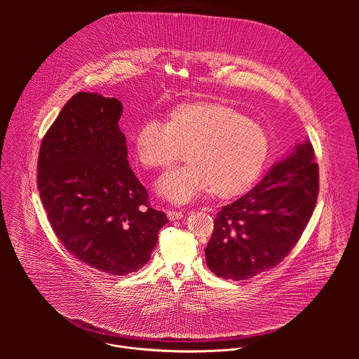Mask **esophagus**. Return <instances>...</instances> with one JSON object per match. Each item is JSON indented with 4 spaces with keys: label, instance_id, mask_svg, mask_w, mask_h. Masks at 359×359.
Returning a JSON list of instances; mask_svg holds the SVG:
<instances>
[{
    "label": "esophagus",
    "instance_id": "esophagus-1",
    "mask_svg": "<svg viewBox=\"0 0 359 359\" xmlns=\"http://www.w3.org/2000/svg\"><path fill=\"white\" fill-rule=\"evenodd\" d=\"M167 217H168V219L175 221V219H181L184 217V212L182 211H177V210H168L167 211Z\"/></svg>",
    "mask_w": 359,
    "mask_h": 359
}]
</instances>
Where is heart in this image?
Returning a JSON list of instances; mask_svg holds the SVG:
<instances>
[{
  "label": "heart",
  "mask_w": 359,
  "mask_h": 359,
  "mask_svg": "<svg viewBox=\"0 0 359 359\" xmlns=\"http://www.w3.org/2000/svg\"><path fill=\"white\" fill-rule=\"evenodd\" d=\"M135 156L147 168H164L182 151L188 164L161 175L157 194L185 205L211 191L221 198L245 194L256 184L269 154L265 128L238 110L215 103L184 104L168 123L151 118L134 138Z\"/></svg>",
  "instance_id": "obj_1"
}]
</instances>
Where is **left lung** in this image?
Listing matches in <instances>:
<instances>
[{"label":"left lung","instance_id":"1","mask_svg":"<svg viewBox=\"0 0 359 359\" xmlns=\"http://www.w3.org/2000/svg\"><path fill=\"white\" fill-rule=\"evenodd\" d=\"M309 141L297 144L250 192L214 219L205 262L217 276L245 280L276 266L302 238L318 199L319 171Z\"/></svg>","mask_w":359,"mask_h":359}]
</instances>
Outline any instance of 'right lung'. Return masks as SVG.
I'll return each instance as SVG.
<instances>
[{
  "instance_id": "right-lung-1",
  "label": "right lung",
  "mask_w": 359,
  "mask_h": 359,
  "mask_svg": "<svg viewBox=\"0 0 359 359\" xmlns=\"http://www.w3.org/2000/svg\"><path fill=\"white\" fill-rule=\"evenodd\" d=\"M121 114L117 98L73 95L44 135L37 163V188L56 238L81 262L118 276L149 261L168 221L149 205L130 168Z\"/></svg>"
}]
</instances>
